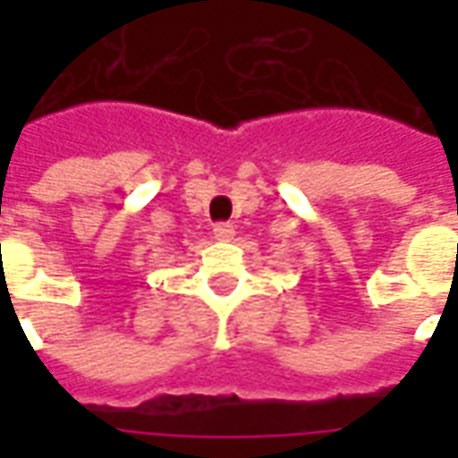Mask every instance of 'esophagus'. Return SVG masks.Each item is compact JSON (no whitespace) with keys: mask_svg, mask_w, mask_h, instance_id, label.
Wrapping results in <instances>:
<instances>
[{"mask_svg":"<svg viewBox=\"0 0 458 458\" xmlns=\"http://www.w3.org/2000/svg\"><path fill=\"white\" fill-rule=\"evenodd\" d=\"M213 238L216 240H233L235 238V225L233 223H218L213 228Z\"/></svg>","mask_w":458,"mask_h":458,"instance_id":"34e87169","label":"esophagus"}]
</instances>
